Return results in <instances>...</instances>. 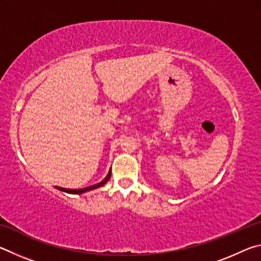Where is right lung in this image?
I'll return each mask as SVG.
<instances>
[{"instance_id": "add662e5", "label": "right lung", "mask_w": 261, "mask_h": 261, "mask_svg": "<svg viewBox=\"0 0 261 261\" xmlns=\"http://www.w3.org/2000/svg\"><path fill=\"white\" fill-rule=\"evenodd\" d=\"M110 175H112V170H109L108 175L106 176L105 179L101 180L100 183H96L94 185H92V187H88V188H84V189H64V188H60V187H56L57 190H60V191H63V192H67V193H71V194H82V193H85L87 191H91V190H95L98 188L103 187V185L108 182L110 179Z\"/></svg>"}]
</instances>
